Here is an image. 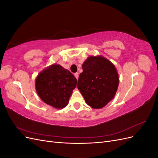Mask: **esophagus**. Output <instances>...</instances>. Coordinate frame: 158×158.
<instances>
[{"mask_svg":"<svg viewBox=\"0 0 158 158\" xmlns=\"http://www.w3.org/2000/svg\"><path fill=\"white\" fill-rule=\"evenodd\" d=\"M74 76H75V77H76V79H78V77H79V74H78V73H75L74 74Z\"/></svg>","mask_w":158,"mask_h":158,"instance_id":"obj_1","label":"esophagus"}]
</instances>
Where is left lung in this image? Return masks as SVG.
Returning a JSON list of instances; mask_svg holds the SVG:
<instances>
[{
	"label": "left lung",
	"instance_id": "1",
	"mask_svg": "<svg viewBox=\"0 0 158 158\" xmlns=\"http://www.w3.org/2000/svg\"><path fill=\"white\" fill-rule=\"evenodd\" d=\"M77 88L88 106L100 109L111 101L118 85L114 66L102 56H89L82 64Z\"/></svg>",
	"mask_w": 158,
	"mask_h": 158
}]
</instances>
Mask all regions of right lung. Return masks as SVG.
<instances>
[{"instance_id":"1","label":"right lung","mask_w":158,"mask_h":158,"mask_svg":"<svg viewBox=\"0 0 158 158\" xmlns=\"http://www.w3.org/2000/svg\"><path fill=\"white\" fill-rule=\"evenodd\" d=\"M77 80L68 70L59 64L51 65L37 76L35 88L38 95L45 103L56 109L68 104Z\"/></svg>"}]
</instances>
